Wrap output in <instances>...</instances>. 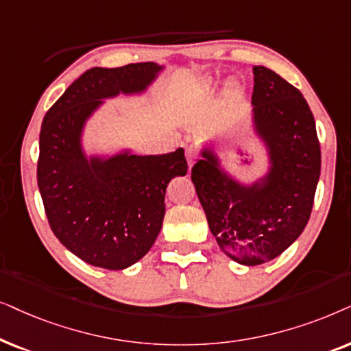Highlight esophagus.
Instances as JSON below:
<instances>
[{"label":"esophagus","mask_w":351,"mask_h":351,"mask_svg":"<svg viewBox=\"0 0 351 351\" xmlns=\"http://www.w3.org/2000/svg\"><path fill=\"white\" fill-rule=\"evenodd\" d=\"M195 158H197V152H195V149H194L193 146L186 147V160H188V165H189V168L194 165Z\"/></svg>","instance_id":"esophagus-1"}]
</instances>
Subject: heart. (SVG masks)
Segmentation results:
<instances>
[{
    "label": "heart",
    "mask_w": 351,
    "mask_h": 351,
    "mask_svg": "<svg viewBox=\"0 0 351 351\" xmlns=\"http://www.w3.org/2000/svg\"><path fill=\"white\" fill-rule=\"evenodd\" d=\"M232 86H234V85H232Z\"/></svg>",
    "instance_id": "obj_1"
}]
</instances>
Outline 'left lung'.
Listing matches in <instances>:
<instances>
[{"label":"left lung","instance_id":"8db88e82","mask_svg":"<svg viewBox=\"0 0 351 351\" xmlns=\"http://www.w3.org/2000/svg\"><path fill=\"white\" fill-rule=\"evenodd\" d=\"M252 123L265 144L269 168L242 184L221 167L212 147L191 170L195 193L219 249L237 263L255 266L291 247L310 219L321 149L302 93L276 72L254 67Z\"/></svg>","mask_w":351,"mask_h":351}]
</instances>
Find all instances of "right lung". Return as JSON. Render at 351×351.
<instances>
[{"label": "right lung", "instance_id": "add662e5", "mask_svg": "<svg viewBox=\"0 0 351 351\" xmlns=\"http://www.w3.org/2000/svg\"><path fill=\"white\" fill-rule=\"evenodd\" d=\"M163 65L93 67L46 112L36 178L49 226L60 244L93 266L125 269L151 250L162 230L165 191L188 173L184 149L162 156H90L83 130L104 99L141 95Z\"/></svg>", "mask_w": 351, "mask_h": 351}]
</instances>
